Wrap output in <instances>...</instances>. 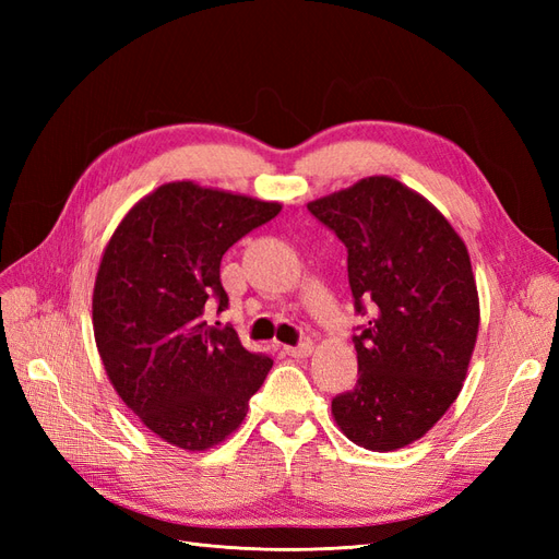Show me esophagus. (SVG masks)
Returning a JSON list of instances; mask_svg holds the SVG:
<instances>
[{"label":"esophagus","instance_id":"34e87169","mask_svg":"<svg viewBox=\"0 0 559 559\" xmlns=\"http://www.w3.org/2000/svg\"><path fill=\"white\" fill-rule=\"evenodd\" d=\"M312 343L310 341H306V343H300V345H296V347H284V352L289 354V357H294V359H308L310 354H312Z\"/></svg>","mask_w":559,"mask_h":559}]
</instances>
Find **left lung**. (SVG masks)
I'll use <instances>...</instances> for the list:
<instances>
[{
    "mask_svg": "<svg viewBox=\"0 0 559 559\" xmlns=\"http://www.w3.org/2000/svg\"><path fill=\"white\" fill-rule=\"evenodd\" d=\"M310 214L347 247L359 378L331 401L335 425L366 450L425 436L462 392L480 306L466 245L427 198L368 177L312 200Z\"/></svg>",
    "mask_w": 559,
    "mask_h": 559,
    "instance_id": "8db88e82",
    "label": "left lung"
}]
</instances>
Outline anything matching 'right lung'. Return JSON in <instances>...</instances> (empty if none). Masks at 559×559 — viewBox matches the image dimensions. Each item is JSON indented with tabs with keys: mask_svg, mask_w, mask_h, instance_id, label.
I'll return each instance as SVG.
<instances>
[{
	"mask_svg": "<svg viewBox=\"0 0 559 559\" xmlns=\"http://www.w3.org/2000/svg\"><path fill=\"white\" fill-rule=\"evenodd\" d=\"M280 210L173 181L142 198L111 235L93 292L97 352L118 396L165 443L191 452L222 443L273 368L233 326H207L205 310L228 308L224 253Z\"/></svg>",
	"mask_w": 559,
	"mask_h": 559,
	"instance_id": "1",
	"label": "right lung"
}]
</instances>
